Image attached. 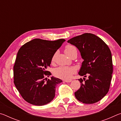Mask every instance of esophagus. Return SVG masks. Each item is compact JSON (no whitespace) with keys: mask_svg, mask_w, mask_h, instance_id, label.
<instances>
[{"mask_svg":"<svg viewBox=\"0 0 121 121\" xmlns=\"http://www.w3.org/2000/svg\"><path fill=\"white\" fill-rule=\"evenodd\" d=\"M64 82H65L66 83H70L71 82V80H65Z\"/></svg>","mask_w":121,"mask_h":121,"instance_id":"obj_1","label":"esophagus"}]
</instances>
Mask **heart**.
Instances as JSON below:
<instances>
[{
    "mask_svg": "<svg viewBox=\"0 0 121 121\" xmlns=\"http://www.w3.org/2000/svg\"><path fill=\"white\" fill-rule=\"evenodd\" d=\"M65 53L69 56L73 52H77V49L75 46L70 45H68L65 46ZM54 56H53L52 58V61H54ZM75 71L76 70L74 68L61 66L54 69V71H53V74L55 76L57 77L67 80L72 77L73 74L75 73Z\"/></svg>",
    "mask_w": 121,
    "mask_h": 121,
    "instance_id": "heart-1",
    "label": "heart"
}]
</instances>
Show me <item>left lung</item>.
I'll use <instances>...</instances> for the list:
<instances>
[{
	"mask_svg": "<svg viewBox=\"0 0 121 121\" xmlns=\"http://www.w3.org/2000/svg\"><path fill=\"white\" fill-rule=\"evenodd\" d=\"M67 42L78 49L84 61L78 74L88 79H78L81 87L75 92L78 101L95 103L109 91L112 70V53L105 42L95 35L85 33L71 38Z\"/></svg>",
	"mask_w": 121,
	"mask_h": 121,
	"instance_id": "1",
	"label": "left lung"
}]
</instances>
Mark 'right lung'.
Segmentation results:
<instances>
[{"label": "right lung", "mask_w": 121, "mask_h": 121, "mask_svg": "<svg viewBox=\"0 0 121 121\" xmlns=\"http://www.w3.org/2000/svg\"><path fill=\"white\" fill-rule=\"evenodd\" d=\"M65 41L34 39L24 44L18 51L14 65V83L22 98L36 106L46 105L54 99L56 87L62 80L52 76L47 68L53 56ZM47 82H46V81Z\"/></svg>", "instance_id": "1"}]
</instances>
